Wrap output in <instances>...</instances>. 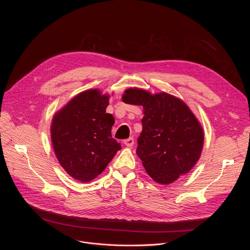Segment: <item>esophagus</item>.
<instances>
[{"label": "esophagus", "instance_id": "1", "mask_svg": "<svg viewBox=\"0 0 250 250\" xmlns=\"http://www.w3.org/2000/svg\"><path fill=\"white\" fill-rule=\"evenodd\" d=\"M133 144H134V140L132 137H129L127 139H125L124 141V145L126 146V147H132L133 146Z\"/></svg>", "mask_w": 250, "mask_h": 250}]
</instances>
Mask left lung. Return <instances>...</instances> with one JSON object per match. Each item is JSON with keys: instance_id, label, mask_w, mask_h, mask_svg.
Returning <instances> with one entry per match:
<instances>
[{"instance_id": "left-lung-1", "label": "left lung", "mask_w": 250, "mask_h": 250, "mask_svg": "<svg viewBox=\"0 0 250 250\" xmlns=\"http://www.w3.org/2000/svg\"><path fill=\"white\" fill-rule=\"evenodd\" d=\"M122 100L144 106L136 154L152 179L169 185L190 172L202 154L204 129L186 103L139 88L126 89Z\"/></svg>"}]
</instances>
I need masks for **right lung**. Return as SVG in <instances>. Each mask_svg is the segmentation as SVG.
I'll list each match as a JSON object with an SVG mask.
<instances>
[{"instance_id": "right-lung-1", "label": "right lung", "mask_w": 250, "mask_h": 250, "mask_svg": "<svg viewBox=\"0 0 250 250\" xmlns=\"http://www.w3.org/2000/svg\"><path fill=\"white\" fill-rule=\"evenodd\" d=\"M109 94L83 91L53 116L50 133L56 158L75 180H94L112 161L121 145L112 137L115 119L106 114Z\"/></svg>"}]
</instances>
